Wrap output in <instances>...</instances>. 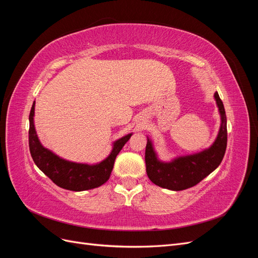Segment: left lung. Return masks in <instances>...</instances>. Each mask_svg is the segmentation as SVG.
<instances>
[{
	"label": "left lung",
	"mask_w": 258,
	"mask_h": 258,
	"mask_svg": "<svg viewBox=\"0 0 258 258\" xmlns=\"http://www.w3.org/2000/svg\"><path fill=\"white\" fill-rule=\"evenodd\" d=\"M214 98L221 114L222 123L215 142L208 150L183 156L170 162H162L157 158L151 140L147 138L146 173L154 184L171 190H184L197 185L221 165L227 146V118L217 91L214 93Z\"/></svg>",
	"instance_id": "obj_1"
}]
</instances>
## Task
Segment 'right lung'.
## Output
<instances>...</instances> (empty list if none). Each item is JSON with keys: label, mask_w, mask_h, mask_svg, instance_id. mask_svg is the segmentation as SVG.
Wrapping results in <instances>:
<instances>
[{"label": "right lung", "mask_w": 258, "mask_h": 258, "mask_svg": "<svg viewBox=\"0 0 258 258\" xmlns=\"http://www.w3.org/2000/svg\"><path fill=\"white\" fill-rule=\"evenodd\" d=\"M34 106L35 102L31 107L29 115V147L37 168L43 171L44 174L47 175L54 184L68 190H88L104 184L110 178L116 156L128 142L132 134L115 141L111 154L97 165L68 161L54 155L41 144L34 128Z\"/></svg>", "instance_id": "1"}]
</instances>
